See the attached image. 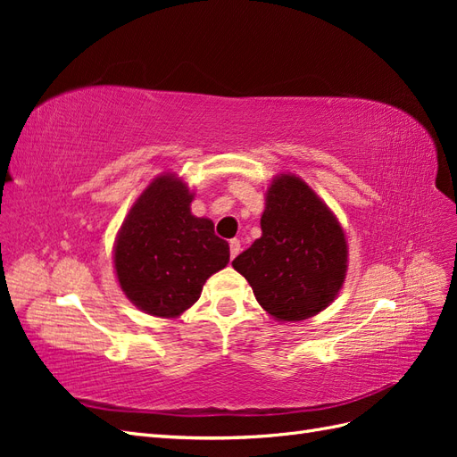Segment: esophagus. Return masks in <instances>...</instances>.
Returning <instances> with one entry per match:
<instances>
[{"label":"esophagus","instance_id":"1","mask_svg":"<svg viewBox=\"0 0 457 457\" xmlns=\"http://www.w3.org/2000/svg\"><path fill=\"white\" fill-rule=\"evenodd\" d=\"M228 245H230V257L234 259V257H237V255L240 253V250H242V244H240V240H238V238H232V240L228 242Z\"/></svg>","mask_w":457,"mask_h":457}]
</instances>
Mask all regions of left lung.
<instances>
[{
    "instance_id": "8db88e82",
    "label": "left lung",
    "mask_w": 457,
    "mask_h": 457,
    "mask_svg": "<svg viewBox=\"0 0 457 457\" xmlns=\"http://www.w3.org/2000/svg\"><path fill=\"white\" fill-rule=\"evenodd\" d=\"M261 230L232 267L250 282L262 309L278 322H299L334 303L347 272V238L303 179H272Z\"/></svg>"
}]
</instances>
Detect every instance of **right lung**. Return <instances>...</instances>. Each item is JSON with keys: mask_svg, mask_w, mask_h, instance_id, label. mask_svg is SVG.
Instances as JSON below:
<instances>
[{"mask_svg": "<svg viewBox=\"0 0 457 457\" xmlns=\"http://www.w3.org/2000/svg\"><path fill=\"white\" fill-rule=\"evenodd\" d=\"M195 192L162 173L137 198L118 230L114 269L121 292L137 309L175 318L200 299L205 280L225 269L228 244L213 223L190 212Z\"/></svg>", "mask_w": 457, "mask_h": 457, "instance_id": "right-lung-1", "label": "right lung"}]
</instances>
